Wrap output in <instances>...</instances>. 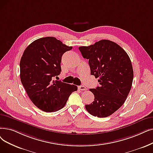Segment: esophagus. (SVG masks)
<instances>
[{
  "label": "esophagus",
  "instance_id": "obj_1",
  "mask_svg": "<svg viewBox=\"0 0 153 153\" xmlns=\"http://www.w3.org/2000/svg\"><path fill=\"white\" fill-rule=\"evenodd\" d=\"M78 89L79 90H81V91H85L86 90V88L85 87V86H84V85H79V86H78Z\"/></svg>",
  "mask_w": 153,
  "mask_h": 153
}]
</instances>
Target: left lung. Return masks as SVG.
Masks as SVG:
<instances>
[{
	"label": "left lung",
	"mask_w": 153,
	"mask_h": 153,
	"mask_svg": "<svg viewBox=\"0 0 153 153\" xmlns=\"http://www.w3.org/2000/svg\"><path fill=\"white\" fill-rule=\"evenodd\" d=\"M79 49L84 58L89 59L91 74L99 78L100 84L89 89L94 101L85 108L94 116H109L123 105L131 89L134 74L131 59L121 47L109 40Z\"/></svg>",
	"instance_id": "obj_1"
}]
</instances>
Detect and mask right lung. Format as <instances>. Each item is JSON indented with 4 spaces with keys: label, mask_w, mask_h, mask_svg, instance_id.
Wrapping results in <instances>:
<instances>
[{
    "label": "right lung",
    "mask_w": 153,
    "mask_h": 153,
    "mask_svg": "<svg viewBox=\"0 0 153 153\" xmlns=\"http://www.w3.org/2000/svg\"><path fill=\"white\" fill-rule=\"evenodd\" d=\"M72 49L54 37L40 38L29 45L20 61V77L31 101L41 110L56 112L64 107L77 87L53 80L61 74V58Z\"/></svg>",
    "instance_id": "obj_1"
}]
</instances>
